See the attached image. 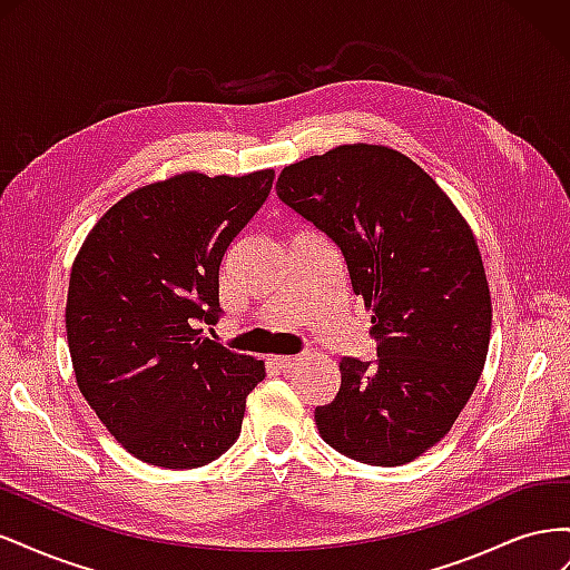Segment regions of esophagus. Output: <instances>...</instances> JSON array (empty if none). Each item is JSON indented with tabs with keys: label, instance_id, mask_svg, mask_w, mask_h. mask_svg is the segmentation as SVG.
Instances as JSON below:
<instances>
[{
	"label": "esophagus",
	"instance_id": "obj_1",
	"mask_svg": "<svg viewBox=\"0 0 570 570\" xmlns=\"http://www.w3.org/2000/svg\"><path fill=\"white\" fill-rule=\"evenodd\" d=\"M273 361H275V366H278V368L292 371V368H295V366L299 364L302 356H273Z\"/></svg>",
	"mask_w": 570,
	"mask_h": 570
}]
</instances>
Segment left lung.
Returning a JSON list of instances; mask_svg holds the SVG:
<instances>
[{
    "label": "left lung",
    "instance_id": "obj_1",
    "mask_svg": "<svg viewBox=\"0 0 570 570\" xmlns=\"http://www.w3.org/2000/svg\"><path fill=\"white\" fill-rule=\"evenodd\" d=\"M278 197L342 249L377 361L340 358L337 396L316 406L323 442L402 465L450 433L490 347L492 299L469 220L406 154L340 145L281 170Z\"/></svg>",
    "mask_w": 570,
    "mask_h": 570
}]
</instances>
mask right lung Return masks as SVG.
<instances>
[{
    "instance_id": "add662e5",
    "label": "right lung",
    "mask_w": 570,
    "mask_h": 570,
    "mask_svg": "<svg viewBox=\"0 0 570 570\" xmlns=\"http://www.w3.org/2000/svg\"><path fill=\"white\" fill-rule=\"evenodd\" d=\"M273 176L185 170L142 185L76 254L66 299L76 383L135 459L199 469L239 438L264 361L204 337L199 323H216L223 254L262 209Z\"/></svg>"
}]
</instances>
